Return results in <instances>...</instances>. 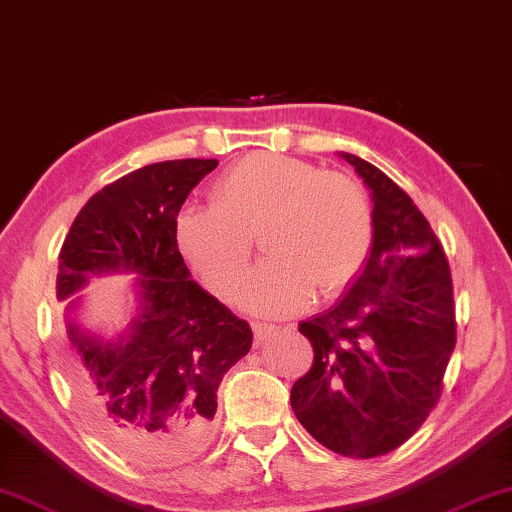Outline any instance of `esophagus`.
<instances>
[{
  "mask_svg": "<svg viewBox=\"0 0 512 512\" xmlns=\"http://www.w3.org/2000/svg\"><path fill=\"white\" fill-rule=\"evenodd\" d=\"M251 328H254L256 342H263V339H268V337L272 335V332H277V325H272V323H263V321L251 323Z\"/></svg>",
  "mask_w": 512,
  "mask_h": 512,
  "instance_id": "34e87169",
  "label": "esophagus"
}]
</instances>
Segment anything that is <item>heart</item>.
Instances as JSON below:
<instances>
[{
    "mask_svg": "<svg viewBox=\"0 0 512 512\" xmlns=\"http://www.w3.org/2000/svg\"><path fill=\"white\" fill-rule=\"evenodd\" d=\"M261 238L268 261L249 274L240 305L261 316L305 309L314 288L335 298L358 279L374 242L372 207L358 184L300 159L254 152L212 187V205L175 219L184 261L219 298H231Z\"/></svg>",
    "mask_w": 512,
    "mask_h": 512,
    "instance_id": "obj_1",
    "label": "heart"
}]
</instances>
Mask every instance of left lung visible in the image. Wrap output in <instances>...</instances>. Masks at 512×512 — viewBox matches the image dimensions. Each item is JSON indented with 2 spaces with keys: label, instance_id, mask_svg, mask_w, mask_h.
I'll use <instances>...</instances> for the list:
<instances>
[{
  "label": "left lung",
  "instance_id": "obj_1",
  "mask_svg": "<svg viewBox=\"0 0 512 512\" xmlns=\"http://www.w3.org/2000/svg\"><path fill=\"white\" fill-rule=\"evenodd\" d=\"M372 196L365 268L330 309L300 323L314 365L291 406L318 443L344 457L402 446L432 413L455 348L450 268L422 212L383 170L337 152Z\"/></svg>",
  "mask_w": 512,
  "mask_h": 512
}]
</instances>
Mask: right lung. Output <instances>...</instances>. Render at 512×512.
<instances>
[{
  "mask_svg": "<svg viewBox=\"0 0 512 512\" xmlns=\"http://www.w3.org/2000/svg\"><path fill=\"white\" fill-rule=\"evenodd\" d=\"M217 166L177 159L133 170L85 203L59 251L73 388L94 432L143 466L182 464L210 443L219 383L254 339L191 279L175 240L180 207ZM106 273L137 274V314L115 336L82 323L75 295Z\"/></svg>",
  "mask_w": 512,
  "mask_h": 512,
  "instance_id": "obj_1",
  "label": "right lung"
}]
</instances>
